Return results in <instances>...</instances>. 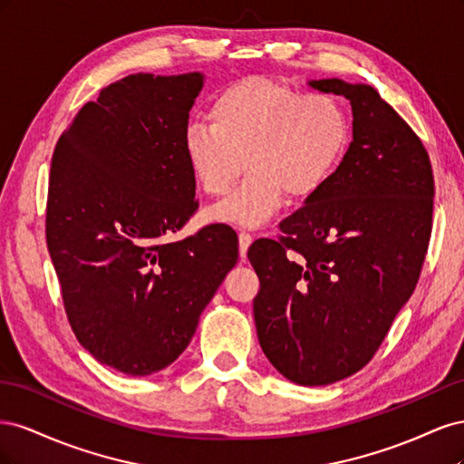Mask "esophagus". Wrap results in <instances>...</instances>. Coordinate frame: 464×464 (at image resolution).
Returning a JSON list of instances; mask_svg holds the SVG:
<instances>
[{
  "mask_svg": "<svg viewBox=\"0 0 464 464\" xmlns=\"http://www.w3.org/2000/svg\"><path fill=\"white\" fill-rule=\"evenodd\" d=\"M237 242H240V256L246 257L251 242H254V236H251L249 232H240V236H237Z\"/></svg>",
  "mask_w": 464,
  "mask_h": 464,
  "instance_id": "esophagus-1",
  "label": "esophagus"
}]
</instances>
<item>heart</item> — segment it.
I'll use <instances>...</instances> for the list:
<instances>
[{
    "mask_svg": "<svg viewBox=\"0 0 464 464\" xmlns=\"http://www.w3.org/2000/svg\"><path fill=\"white\" fill-rule=\"evenodd\" d=\"M208 120L189 121L181 149L207 198H222L244 162L247 176L208 213L215 222L257 228L286 195L307 201L327 188L350 145L344 106L329 92L265 77L236 81L210 104Z\"/></svg>",
    "mask_w": 464,
    "mask_h": 464,
    "instance_id": "heart-1",
    "label": "heart"
}]
</instances>
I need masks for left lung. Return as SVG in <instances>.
<instances>
[{
    "label": "left lung",
    "mask_w": 464,
    "mask_h": 464,
    "mask_svg": "<svg viewBox=\"0 0 464 464\" xmlns=\"http://www.w3.org/2000/svg\"><path fill=\"white\" fill-rule=\"evenodd\" d=\"M353 106V143L327 188L247 249L259 344L290 382L329 385L373 358L428 254V150L370 85L310 81Z\"/></svg>",
    "instance_id": "8db88e82"
}]
</instances>
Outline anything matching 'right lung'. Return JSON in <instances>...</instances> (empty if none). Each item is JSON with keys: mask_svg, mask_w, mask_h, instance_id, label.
Returning a JSON list of instances; mask_svg holds the SVG:
<instances>
[{"mask_svg": "<svg viewBox=\"0 0 464 464\" xmlns=\"http://www.w3.org/2000/svg\"><path fill=\"white\" fill-rule=\"evenodd\" d=\"M201 73H137L81 108L55 145L46 244L77 341L128 375L184 353L237 261V236L210 224L168 244L199 207L181 135Z\"/></svg>", "mask_w": 464, "mask_h": 464, "instance_id": "1", "label": "right lung"}]
</instances>
